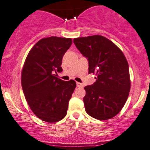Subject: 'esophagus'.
Instances as JSON below:
<instances>
[{"label":"esophagus","instance_id":"esophagus-1","mask_svg":"<svg viewBox=\"0 0 150 150\" xmlns=\"http://www.w3.org/2000/svg\"><path fill=\"white\" fill-rule=\"evenodd\" d=\"M76 86H77V87H79V88H80V87L83 86V84L79 83V82H76Z\"/></svg>","mask_w":150,"mask_h":150}]
</instances>
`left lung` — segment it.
I'll return each instance as SVG.
<instances>
[{
	"instance_id": "obj_1",
	"label": "left lung",
	"mask_w": 150,
	"mask_h": 150,
	"mask_svg": "<svg viewBox=\"0 0 150 150\" xmlns=\"http://www.w3.org/2000/svg\"><path fill=\"white\" fill-rule=\"evenodd\" d=\"M74 43L88 61V74L96 82L84 88L86 112L93 118L108 120L122 110L130 90L129 65L122 52L101 35L74 39Z\"/></svg>"
}]
</instances>
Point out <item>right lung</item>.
<instances>
[{"label":"right lung","instance_id":"1","mask_svg":"<svg viewBox=\"0 0 150 150\" xmlns=\"http://www.w3.org/2000/svg\"><path fill=\"white\" fill-rule=\"evenodd\" d=\"M71 44L70 38H43L25 59L21 74L23 93L32 111L45 122H56L66 116L76 86L75 81H65L57 76L62 71V58Z\"/></svg>","mask_w":150,"mask_h":150}]
</instances>
